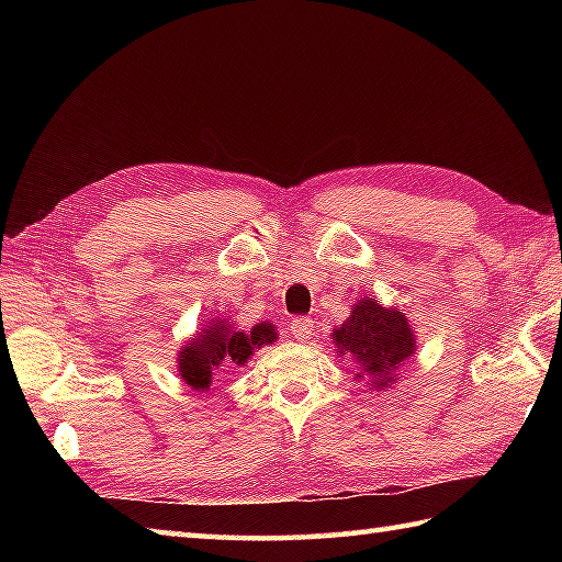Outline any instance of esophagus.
Listing matches in <instances>:
<instances>
[{"mask_svg":"<svg viewBox=\"0 0 562 562\" xmlns=\"http://www.w3.org/2000/svg\"><path fill=\"white\" fill-rule=\"evenodd\" d=\"M290 330H292V336L296 338V340H308L312 338V333H314V318H308V316H296L292 324H290Z\"/></svg>","mask_w":562,"mask_h":562,"instance_id":"34e87169","label":"esophagus"}]
</instances>
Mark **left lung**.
<instances>
[{
	"label": "left lung",
	"instance_id": "1",
	"mask_svg": "<svg viewBox=\"0 0 562 562\" xmlns=\"http://www.w3.org/2000/svg\"><path fill=\"white\" fill-rule=\"evenodd\" d=\"M340 355L357 364V376L372 379L376 389L393 381L403 360L413 357L415 338L408 318L398 308L381 306L376 300H360L350 318L333 333Z\"/></svg>",
	"mask_w": 562,
	"mask_h": 562
}]
</instances>
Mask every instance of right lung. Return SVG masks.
<instances>
[{"instance_id":"add662e5","label":"right lung","mask_w":562,"mask_h":562,"mask_svg":"<svg viewBox=\"0 0 562 562\" xmlns=\"http://www.w3.org/2000/svg\"><path fill=\"white\" fill-rule=\"evenodd\" d=\"M274 340V328L270 324H258L250 333L232 330L224 321H214L198 338L186 345L178 357V372L186 379L188 386L195 391H205L212 384V372L220 367L244 364L254 350Z\"/></svg>"}]
</instances>
